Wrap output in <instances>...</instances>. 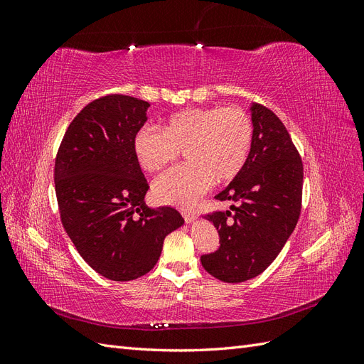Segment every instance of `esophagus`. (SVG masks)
I'll return each instance as SVG.
<instances>
[{
  "mask_svg": "<svg viewBox=\"0 0 364 364\" xmlns=\"http://www.w3.org/2000/svg\"><path fill=\"white\" fill-rule=\"evenodd\" d=\"M182 215H183L186 223H193L199 214H197L196 211H182Z\"/></svg>",
  "mask_w": 364,
  "mask_h": 364,
  "instance_id": "34e87169",
  "label": "esophagus"
}]
</instances>
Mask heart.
Listing matches in <instances>:
<instances>
[{
	"label": "heart",
	"mask_w": 364,
	"mask_h": 364,
	"mask_svg": "<svg viewBox=\"0 0 364 364\" xmlns=\"http://www.w3.org/2000/svg\"><path fill=\"white\" fill-rule=\"evenodd\" d=\"M253 144L252 117L240 106L188 107L170 115L161 130L141 127L134 151L144 170L167 167L183 150L188 162L164 173L153 183L161 203L191 206L214 183L235 179Z\"/></svg>",
	"instance_id": "b5f03b06"
}]
</instances>
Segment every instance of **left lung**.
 I'll return each mask as SVG.
<instances>
[{"label":"left lung","mask_w":364,"mask_h":364,"mask_svg":"<svg viewBox=\"0 0 364 364\" xmlns=\"http://www.w3.org/2000/svg\"><path fill=\"white\" fill-rule=\"evenodd\" d=\"M250 109L253 144L247 162L215 196L237 205L205 217L217 228L220 246L200 261L223 282H243L266 270L287 243L302 208L304 165L290 134L266 106Z\"/></svg>","instance_id":"8db88e82"}]
</instances>
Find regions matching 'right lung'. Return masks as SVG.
Wrapping results in <instances>:
<instances>
[{
	"label": "right lung",
	"instance_id": "add662e5",
	"mask_svg": "<svg viewBox=\"0 0 364 364\" xmlns=\"http://www.w3.org/2000/svg\"><path fill=\"white\" fill-rule=\"evenodd\" d=\"M149 103L107 94L71 121L54 164L60 222L80 257L102 277L132 281L149 273L164 238L183 225L174 208H149L147 179L134 138Z\"/></svg>",
	"mask_w": 364,
	"mask_h": 364
}]
</instances>
